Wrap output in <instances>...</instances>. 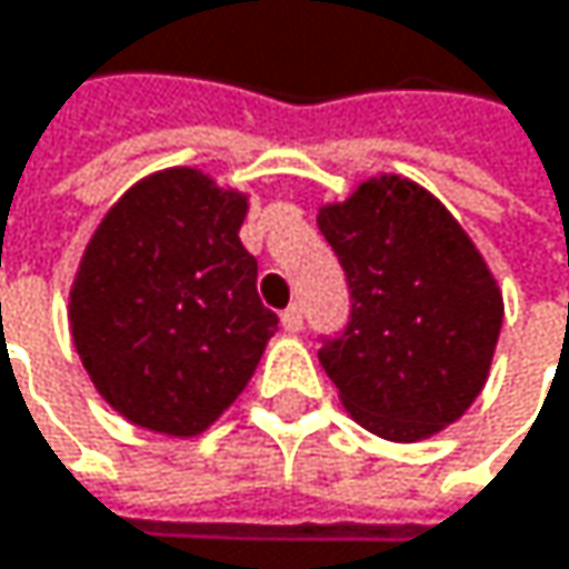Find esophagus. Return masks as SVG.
I'll return each instance as SVG.
<instances>
[{"label": "esophagus", "mask_w": 569, "mask_h": 569, "mask_svg": "<svg viewBox=\"0 0 569 569\" xmlns=\"http://www.w3.org/2000/svg\"><path fill=\"white\" fill-rule=\"evenodd\" d=\"M283 329L286 332H299V329H302V306H296V302H292V306L286 309Z\"/></svg>", "instance_id": "obj_1"}]
</instances>
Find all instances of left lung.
I'll use <instances>...</instances> for the list:
<instances>
[{"label":"left lung","instance_id":"1","mask_svg":"<svg viewBox=\"0 0 569 569\" xmlns=\"http://www.w3.org/2000/svg\"><path fill=\"white\" fill-rule=\"evenodd\" d=\"M352 312L319 362L346 411L379 438L421 441L481 396L505 299L485 257L425 187L382 173L319 210Z\"/></svg>","mask_w":569,"mask_h":569}]
</instances>
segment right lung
Returning <instances> with one entry per match:
<instances>
[{"label": "right lung", "mask_w": 569, "mask_h": 569, "mask_svg": "<svg viewBox=\"0 0 569 569\" xmlns=\"http://www.w3.org/2000/svg\"><path fill=\"white\" fill-rule=\"evenodd\" d=\"M247 193L197 168L138 180L78 263L68 322L98 396L131 425L190 438L247 389L277 332L240 243Z\"/></svg>", "instance_id": "right-lung-1"}]
</instances>
